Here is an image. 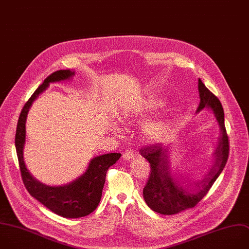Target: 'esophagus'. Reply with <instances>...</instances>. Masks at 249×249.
<instances>
[{
  "label": "esophagus",
  "instance_id": "esophagus-1",
  "mask_svg": "<svg viewBox=\"0 0 249 249\" xmlns=\"http://www.w3.org/2000/svg\"><path fill=\"white\" fill-rule=\"evenodd\" d=\"M133 157V152L131 150H125L123 154V158L125 160H131Z\"/></svg>",
  "mask_w": 249,
  "mask_h": 249
}]
</instances>
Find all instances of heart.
<instances>
[{
	"instance_id": "1",
	"label": "heart",
	"mask_w": 249,
	"mask_h": 249,
	"mask_svg": "<svg viewBox=\"0 0 249 249\" xmlns=\"http://www.w3.org/2000/svg\"><path fill=\"white\" fill-rule=\"evenodd\" d=\"M153 107H154L153 104L147 105V109L148 110L149 109H152ZM143 114L144 113L142 111L141 112L128 113V114H126L123 118V121L125 124H131V123H134V122L138 121L142 117ZM115 130L118 131L119 129L116 128ZM165 130H166V124L163 122H161V121H150V122H147L142 126V134H143V136L146 139H149V140H156V139L160 138L164 134Z\"/></svg>"
}]
</instances>
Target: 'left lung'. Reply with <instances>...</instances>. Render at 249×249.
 <instances>
[{
	"mask_svg": "<svg viewBox=\"0 0 249 249\" xmlns=\"http://www.w3.org/2000/svg\"><path fill=\"white\" fill-rule=\"evenodd\" d=\"M198 91L200 104L197 112H200L204 107H210L213 110L221 128V137L215 152V164L202 180L193 183L197 191L194 194L188 193L174 181L168 166V148L160 143H154L142 147L139 151L141 156L150 163L151 168V173L149 174V178L143 188V198L153 211L163 215H174L195 207L208 193L224 170L229 158L230 145L225 126L223 106L218 97L205 86L201 79L198 80Z\"/></svg>",
	"mask_w": 249,
	"mask_h": 249,
	"instance_id": "left-lung-1",
	"label": "left lung"
}]
</instances>
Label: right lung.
Returning <instances> with one entry per match:
<instances>
[{
	"instance_id": "1",
	"label": "right lung",
	"mask_w": 249,
	"mask_h": 249,
	"mask_svg": "<svg viewBox=\"0 0 249 249\" xmlns=\"http://www.w3.org/2000/svg\"><path fill=\"white\" fill-rule=\"evenodd\" d=\"M74 74L71 70H60L50 74L35 90L23 106L16 131V149L21 178L27 191L44 206L65 218H80L92 213L101 200L106 174L121 157L120 153H109L93 158L86 172L77 179L64 186H48L36 180L26 169L23 160L25 142V121L29 108L38 95L51 82L69 79Z\"/></svg>"
}]
</instances>
